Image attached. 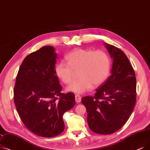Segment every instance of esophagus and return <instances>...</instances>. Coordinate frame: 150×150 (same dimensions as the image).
<instances>
[{
    "instance_id": "obj_1",
    "label": "esophagus",
    "mask_w": 150,
    "mask_h": 150,
    "mask_svg": "<svg viewBox=\"0 0 150 150\" xmlns=\"http://www.w3.org/2000/svg\"><path fill=\"white\" fill-rule=\"evenodd\" d=\"M81 98L80 95H75V101L77 102V103H80L81 102Z\"/></svg>"
}]
</instances>
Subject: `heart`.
<instances>
[{
	"label": "heart",
	"mask_w": 150,
	"mask_h": 150,
	"mask_svg": "<svg viewBox=\"0 0 150 150\" xmlns=\"http://www.w3.org/2000/svg\"><path fill=\"white\" fill-rule=\"evenodd\" d=\"M67 63L56 64L57 76L65 84L72 82L79 72L80 79L67 88V91L82 94L102 84L109 74L110 61L107 54L102 50L76 48L67 56Z\"/></svg>",
	"instance_id": "obj_1"
}]
</instances>
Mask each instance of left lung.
<instances>
[{
  "instance_id": "8db88e82",
  "label": "left lung",
  "mask_w": 150,
  "mask_h": 150,
  "mask_svg": "<svg viewBox=\"0 0 150 150\" xmlns=\"http://www.w3.org/2000/svg\"><path fill=\"white\" fill-rule=\"evenodd\" d=\"M113 59L111 75L94 96L81 99L93 132L108 135L118 131L129 120L136 102V78L127 57L120 48L105 43Z\"/></svg>"
}]
</instances>
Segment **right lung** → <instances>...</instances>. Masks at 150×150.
I'll list each match as a JSON object with an SVG mask.
<instances>
[{
    "mask_svg": "<svg viewBox=\"0 0 150 150\" xmlns=\"http://www.w3.org/2000/svg\"><path fill=\"white\" fill-rule=\"evenodd\" d=\"M56 59L51 46L27 56L14 88V102L21 121L29 131L43 137L63 132V115L75 104L73 93H61L62 88L55 71Z\"/></svg>",
    "mask_w": 150,
    "mask_h": 150,
    "instance_id": "1",
    "label": "right lung"
}]
</instances>
